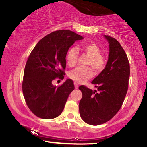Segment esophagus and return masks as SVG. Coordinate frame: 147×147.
Returning a JSON list of instances; mask_svg holds the SVG:
<instances>
[{
  "label": "esophagus",
  "instance_id": "esophagus-1",
  "mask_svg": "<svg viewBox=\"0 0 147 147\" xmlns=\"http://www.w3.org/2000/svg\"><path fill=\"white\" fill-rule=\"evenodd\" d=\"M74 84H75V88H78V87H79V84L77 83V82H75V83H74Z\"/></svg>",
  "mask_w": 147,
  "mask_h": 147
}]
</instances>
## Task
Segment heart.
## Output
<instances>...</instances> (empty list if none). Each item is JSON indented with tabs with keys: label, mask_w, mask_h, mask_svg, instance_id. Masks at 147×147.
I'll return each mask as SVG.
<instances>
[{
	"label": "heart",
	"mask_w": 147,
	"mask_h": 147,
	"mask_svg": "<svg viewBox=\"0 0 147 147\" xmlns=\"http://www.w3.org/2000/svg\"><path fill=\"white\" fill-rule=\"evenodd\" d=\"M82 50L89 56L87 61V65L92 67L96 73H100L106 66L105 58L101 54V49L97 44L94 42H86L82 45ZM78 57V52L76 47H70L66 54V61L69 66H74L76 64ZM90 67H78L69 72V77L78 83L86 81L91 78L93 72Z\"/></svg>",
	"instance_id": "obj_1"
}]
</instances>
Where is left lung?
I'll list each match as a JSON object with an SVG mask.
<instances>
[{"label": "left lung", "mask_w": 147, "mask_h": 147, "mask_svg": "<svg viewBox=\"0 0 147 147\" xmlns=\"http://www.w3.org/2000/svg\"><path fill=\"white\" fill-rule=\"evenodd\" d=\"M109 46L105 68L91 83L98 91L82 85L80 114L86 123L98 125L116 115L121 107L128 88L130 64L126 54L115 38L105 35Z\"/></svg>", "instance_id": "1"}]
</instances>
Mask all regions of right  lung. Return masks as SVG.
Segmentation results:
<instances>
[{
	"label": "right lung",
	"mask_w": 147,
	"mask_h": 147,
	"mask_svg": "<svg viewBox=\"0 0 147 147\" xmlns=\"http://www.w3.org/2000/svg\"><path fill=\"white\" fill-rule=\"evenodd\" d=\"M82 39L71 30H56L40 40L29 55L22 91L27 106L39 118H56L63 110L69 95L75 89L73 81L67 79L56 86L52 80L63 79L67 51L76 40Z\"/></svg>",
	"instance_id": "1"
}]
</instances>
